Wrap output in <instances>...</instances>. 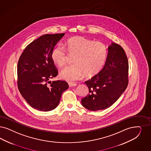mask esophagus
<instances>
[{
  "label": "esophagus",
  "instance_id": "esophagus-1",
  "mask_svg": "<svg viewBox=\"0 0 151 151\" xmlns=\"http://www.w3.org/2000/svg\"><path fill=\"white\" fill-rule=\"evenodd\" d=\"M68 86L70 87H73V86H76V83H68Z\"/></svg>",
  "mask_w": 151,
  "mask_h": 151
}]
</instances>
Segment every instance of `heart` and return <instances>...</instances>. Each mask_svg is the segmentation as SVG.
I'll return each instance as SVG.
<instances>
[{
	"instance_id": "obj_1",
	"label": "heart",
	"mask_w": 151,
	"mask_h": 151,
	"mask_svg": "<svg viewBox=\"0 0 151 151\" xmlns=\"http://www.w3.org/2000/svg\"><path fill=\"white\" fill-rule=\"evenodd\" d=\"M66 50L61 45L52 49L51 58L59 67L66 65L70 56H74V63L61 71V77L68 81H75L83 73L93 76L99 73L107 59L108 49L103 42L95 41L83 37H73L65 42Z\"/></svg>"
}]
</instances>
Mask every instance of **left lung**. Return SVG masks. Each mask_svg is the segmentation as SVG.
<instances>
[{
	"label": "left lung",
	"instance_id": "8db88e82",
	"mask_svg": "<svg viewBox=\"0 0 151 151\" xmlns=\"http://www.w3.org/2000/svg\"><path fill=\"white\" fill-rule=\"evenodd\" d=\"M101 71L85 82L89 93L81 99L86 109L98 111L109 108L119 98L128 85L129 63L124 49L112 43Z\"/></svg>",
	"mask_w": 151,
	"mask_h": 151
}]
</instances>
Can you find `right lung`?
<instances>
[{"instance_id": "right-lung-1", "label": "right lung", "mask_w": 151, "mask_h": 151, "mask_svg": "<svg viewBox=\"0 0 151 151\" xmlns=\"http://www.w3.org/2000/svg\"><path fill=\"white\" fill-rule=\"evenodd\" d=\"M64 35L63 33L40 37L27 46L19 58L18 88L28 104L35 109L48 111L55 109L63 92L68 88L65 81L49 80L58 74L51 53Z\"/></svg>"}]
</instances>
